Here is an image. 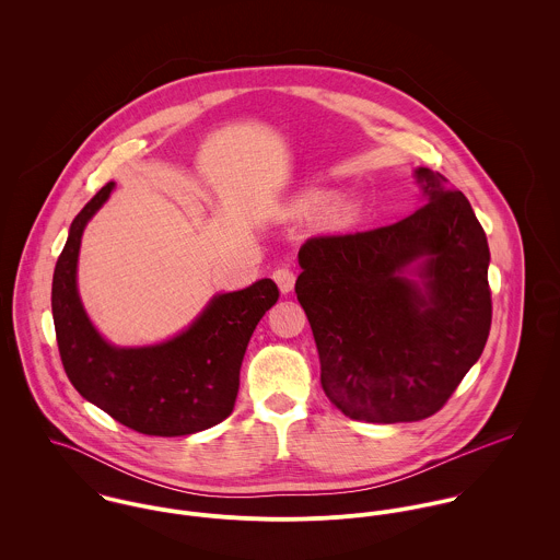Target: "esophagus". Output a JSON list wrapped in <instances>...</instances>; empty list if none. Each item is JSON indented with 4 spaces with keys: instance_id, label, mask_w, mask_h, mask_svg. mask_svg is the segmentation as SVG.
Returning a JSON list of instances; mask_svg holds the SVG:
<instances>
[{
    "instance_id": "1",
    "label": "esophagus",
    "mask_w": 560,
    "mask_h": 560,
    "mask_svg": "<svg viewBox=\"0 0 560 560\" xmlns=\"http://www.w3.org/2000/svg\"><path fill=\"white\" fill-rule=\"evenodd\" d=\"M273 280H276L278 289H280L284 295L291 293L293 287H295V273H293V269H289V267H278V269L273 271Z\"/></svg>"
}]
</instances>
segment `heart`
<instances>
[{
	"label": "heart",
	"mask_w": 560,
	"mask_h": 560,
	"mask_svg": "<svg viewBox=\"0 0 560 560\" xmlns=\"http://www.w3.org/2000/svg\"><path fill=\"white\" fill-rule=\"evenodd\" d=\"M334 202V196L329 191H308L300 205H298V211L300 213H306V215H315V213H323L331 207ZM355 213V205L353 202H340L336 209H334V215L336 220L340 222H349Z\"/></svg>",
	"instance_id": "b5f03b06"
}]
</instances>
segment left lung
Segmentation results:
<instances>
[{
	"label": "left lung",
	"mask_w": 560,
	"mask_h": 560,
	"mask_svg": "<svg viewBox=\"0 0 560 560\" xmlns=\"http://www.w3.org/2000/svg\"><path fill=\"white\" fill-rule=\"evenodd\" d=\"M424 207L397 224L311 237L298 300L319 349L320 386L345 416L413 422L451 399L491 325L489 245L468 202L418 167Z\"/></svg>",
	"instance_id": "left-lung-1"
}]
</instances>
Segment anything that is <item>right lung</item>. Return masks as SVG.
Masks as SVG:
<instances>
[{"label":"right lung","instance_id":"add662e5","mask_svg":"<svg viewBox=\"0 0 560 560\" xmlns=\"http://www.w3.org/2000/svg\"><path fill=\"white\" fill-rule=\"evenodd\" d=\"M112 189L114 183H107L81 209L56 262L51 311L65 371L83 399L138 433L176 438L205 431L231 416L249 336L280 291L265 278L215 295L185 331L165 342L109 345L81 306L78 256L85 224Z\"/></svg>","mask_w":560,"mask_h":560}]
</instances>
